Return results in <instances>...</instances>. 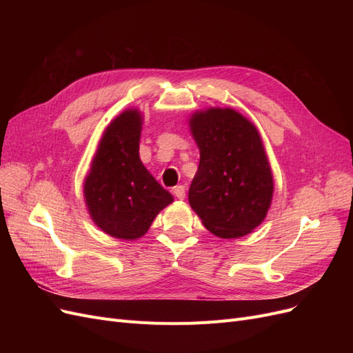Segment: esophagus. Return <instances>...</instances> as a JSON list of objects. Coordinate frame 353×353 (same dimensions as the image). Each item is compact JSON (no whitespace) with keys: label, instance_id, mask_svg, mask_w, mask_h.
Returning <instances> with one entry per match:
<instances>
[{"label":"esophagus","instance_id":"1","mask_svg":"<svg viewBox=\"0 0 353 353\" xmlns=\"http://www.w3.org/2000/svg\"><path fill=\"white\" fill-rule=\"evenodd\" d=\"M174 194H175V197H178L179 200H183L184 197H185V185H176V187H174Z\"/></svg>","mask_w":353,"mask_h":353}]
</instances>
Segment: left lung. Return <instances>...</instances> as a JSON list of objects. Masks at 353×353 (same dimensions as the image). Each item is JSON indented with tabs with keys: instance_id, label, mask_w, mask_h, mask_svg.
<instances>
[{
	"instance_id": "1",
	"label": "left lung",
	"mask_w": 353,
	"mask_h": 353,
	"mask_svg": "<svg viewBox=\"0 0 353 353\" xmlns=\"http://www.w3.org/2000/svg\"><path fill=\"white\" fill-rule=\"evenodd\" d=\"M190 128L200 150L188 191L191 208L215 236H245L265 219L274 191L258 130L232 109L196 113Z\"/></svg>"
}]
</instances>
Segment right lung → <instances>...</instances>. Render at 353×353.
I'll return each instance as SVG.
<instances>
[{
  "label": "right lung",
  "instance_id": "obj_1",
  "mask_svg": "<svg viewBox=\"0 0 353 353\" xmlns=\"http://www.w3.org/2000/svg\"><path fill=\"white\" fill-rule=\"evenodd\" d=\"M140 135V112L117 116L105 130L85 179L83 194L92 221L116 239H140L157 213L174 201L141 163Z\"/></svg>",
  "mask_w": 353,
  "mask_h": 353
}]
</instances>
